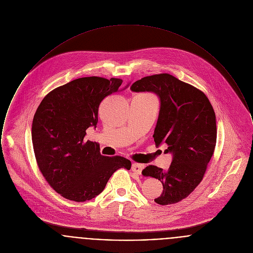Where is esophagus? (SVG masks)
Here are the masks:
<instances>
[{
    "instance_id": "1",
    "label": "esophagus",
    "mask_w": 253,
    "mask_h": 253,
    "mask_svg": "<svg viewBox=\"0 0 253 253\" xmlns=\"http://www.w3.org/2000/svg\"><path fill=\"white\" fill-rule=\"evenodd\" d=\"M144 168H145V165H144V164L133 163V164H132V167H131V169H132V171H134L136 173L141 174V173H142V170L144 169Z\"/></svg>"
}]
</instances>
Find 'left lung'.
Masks as SVG:
<instances>
[{"label": "left lung", "instance_id": "1", "mask_svg": "<svg viewBox=\"0 0 253 253\" xmlns=\"http://www.w3.org/2000/svg\"><path fill=\"white\" fill-rule=\"evenodd\" d=\"M134 92L150 91L160 99L154 129L156 146L166 143L173 154L168 170L150 165L142 173L161 181L163 192L154 202L169 205L186 199L202 182L217 142L216 115L202 90L169 74L145 77L131 85Z\"/></svg>", "mask_w": 253, "mask_h": 253}]
</instances>
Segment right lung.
<instances>
[{
	"label": "right lung",
	"mask_w": 253,
	"mask_h": 253,
	"mask_svg": "<svg viewBox=\"0 0 253 253\" xmlns=\"http://www.w3.org/2000/svg\"><path fill=\"white\" fill-rule=\"evenodd\" d=\"M122 84L115 78L74 80L48 93L34 114L32 139L37 166L49 185L69 201L96 198L114 171L131 168L128 159L101 155L97 143L84 140L86 129L98 124L101 101L120 91Z\"/></svg>",
	"instance_id": "obj_1"
}]
</instances>
